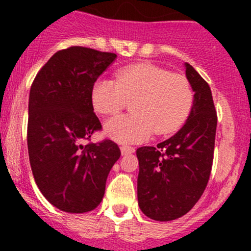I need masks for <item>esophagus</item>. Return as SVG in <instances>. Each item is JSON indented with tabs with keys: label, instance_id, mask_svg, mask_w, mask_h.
Masks as SVG:
<instances>
[{
	"label": "esophagus",
	"instance_id": "obj_1",
	"mask_svg": "<svg viewBox=\"0 0 251 251\" xmlns=\"http://www.w3.org/2000/svg\"><path fill=\"white\" fill-rule=\"evenodd\" d=\"M120 149L123 155H126V154H130L135 151V148H133V147H128V146H123Z\"/></svg>",
	"mask_w": 251,
	"mask_h": 251
}]
</instances>
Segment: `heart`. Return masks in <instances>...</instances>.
<instances>
[{
    "mask_svg": "<svg viewBox=\"0 0 251 251\" xmlns=\"http://www.w3.org/2000/svg\"><path fill=\"white\" fill-rule=\"evenodd\" d=\"M93 108L114 115L133 100L130 115H120L105 124V133L120 143H140L155 131L169 135L186 121L193 107L194 93L183 75L173 74L151 63L130 65L116 80L98 78L91 93Z\"/></svg>",
    "mask_w": 251,
    "mask_h": 251,
    "instance_id": "1",
    "label": "heart"
}]
</instances>
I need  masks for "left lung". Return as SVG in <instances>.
Returning a JSON list of instances; mask_svg holds the SVG:
<instances>
[{"mask_svg":"<svg viewBox=\"0 0 251 251\" xmlns=\"http://www.w3.org/2000/svg\"><path fill=\"white\" fill-rule=\"evenodd\" d=\"M186 76L194 100L183 127L156 147H141L136 151L138 205L155 221L186 215L201 199L211 174L217 126L211 90L188 63Z\"/></svg>","mask_w":251,"mask_h":251,"instance_id":"left-lung-1","label":"left lung"}]
</instances>
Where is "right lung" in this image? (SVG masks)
<instances>
[{
	"instance_id": "right-lung-1",
	"label": "right lung",
	"mask_w": 251,
	"mask_h": 251,
	"mask_svg": "<svg viewBox=\"0 0 251 251\" xmlns=\"http://www.w3.org/2000/svg\"><path fill=\"white\" fill-rule=\"evenodd\" d=\"M115 58V53L81 46L58 50L30 88V165L41 193L62 211L82 214L97 207L110 169L121 155L110 140L83 146L102 130L91 93Z\"/></svg>"
}]
</instances>
